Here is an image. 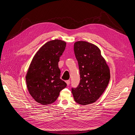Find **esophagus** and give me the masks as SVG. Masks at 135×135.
I'll use <instances>...</instances> for the list:
<instances>
[{"instance_id": "1", "label": "esophagus", "mask_w": 135, "mask_h": 135, "mask_svg": "<svg viewBox=\"0 0 135 135\" xmlns=\"http://www.w3.org/2000/svg\"><path fill=\"white\" fill-rule=\"evenodd\" d=\"M66 83H67V86H69V84H70V81H69V80L66 81Z\"/></svg>"}]
</instances>
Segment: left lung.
I'll use <instances>...</instances> for the list:
<instances>
[{
    "mask_svg": "<svg viewBox=\"0 0 135 135\" xmlns=\"http://www.w3.org/2000/svg\"><path fill=\"white\" fill-rule=\"evenodd\" d=\"M74 52L78 63L80 82L72 88L74 101L86 105L94 103L107 88L110 71L100 49L95 45L86 41L74 44Z\"/></svg>",
    "mask_w": 135,
    "mask_h": 135,
    "instance_id": "left-lung-1",
    "label": "left lung"
}]
</instances>
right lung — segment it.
Wrapping results in <instances>:
<instances>
[{
	"label": "right lung",
	"instance_id": "add662e5",
	"mask_svg": "<svg viewBox=\"0 0 135 135\" xmlns=\"http://www.w3.org/2000/svg\"><path fill=\"white\" fill-rule=\"evenodd\" d=\"M66 46L59 39L44 44L34 55L26 77L28 91L34 100L43 105L56 101L67 86L60 78L58 62Z\"/></svg>",
	"mask_w": 135,
	"mask_h": 135
}]
</instances>
